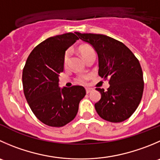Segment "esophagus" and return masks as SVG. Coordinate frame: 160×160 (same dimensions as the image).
<instances>
[{
	"mask_svg": "<svg viewBox=\"0 0 160 160\" xmlns=\"http://www.w3.org/2000/svg\"><path fill=\"white\" fill-rule=\"evenodd\" d=\"M91 91H92V89H91V88H86V93H87V94H89V93L91 92Z\"/></svg>",
	"mask_w": 160,
	"mask_h": 160,
	"instance_id": "34e87169",
	"label": "esophagus"
}]
</instances>
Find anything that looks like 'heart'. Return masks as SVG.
Here are the masks:
<instances>
[{
  "instance_id": "1",
  "label": "heart",
  "mask_w": 160,
  "mask_h": 160,
  "mask_svg": "<svg viewBox=\"0 0 160 160\" xmlns=\"http://www.w3.org/2000/svg\"><path fill=\"white\" fill-rule=\"evenodd\" d=\"M78 51L80 52V55L82 56V58L86 62H88L90 58L95 57L96 55L94 49L91 46L88 45V44H83V45L80 46ZM69 56H70V52H69V51H66L64 55L65 66H67L68 62H69ZM91 76L90 74H80V75H78L76 77L75 80L76 82L80 83V84H86L88 80H89V79L91 78Z\"/></svg>"
}]
</instances>
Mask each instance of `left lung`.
<instances>
[{"label":"left lung","instance_id":"obj_1","mask_svg":"<svg viewBox=\"0 0 160 160\" xmlns=\"http://www.w3.org/2000/svg\"><path fill=\"white\" fill-rule=\"evenodd\" d=\"M77 35L96 51L99 76L108 80L110 84L106 91L96 88L102 95L94 104L96 112L107 121H124L137 109L143 94V72L138 59L125 44L108 36L80 32Z\"/></svg>","mask_w":160,"mask_h":160}]
</instances>
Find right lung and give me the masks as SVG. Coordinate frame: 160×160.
<instances>
[{"label": "right lung", "instance_id": "1", "mask_svg": "<svg viewBox=\"0 0 160 160\" xmlns=\"http://www.w3.org/2000/svg\"><path fill=\"white\" fill-rule=\"evenodd\" d=\"M49 37L29 54L22 70L23 91L36 117L44 124L63 127L75 118L84 88L58 87V76L64 70V55L79 37L78 32Z\"/></svg>", "mask_w": 160, "mask_h": 160}]
</instances>
